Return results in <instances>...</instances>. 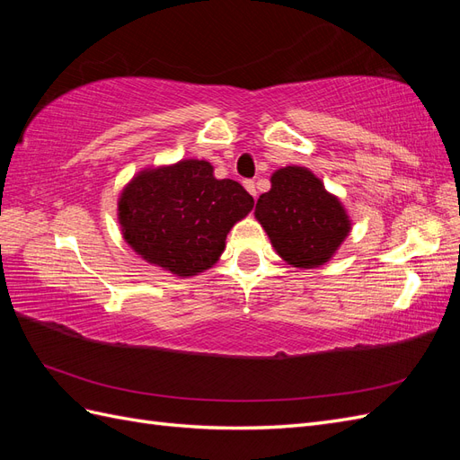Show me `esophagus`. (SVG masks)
<instances>
[{
    "mask_svg": "<svg viewBox=\"0 0 460 460\" xmlns=\"http://www.w3.org/2000/svg\"><path fill=\"white\" fill-rule=\"evenodd\" d=\"M243 186H245V190H247L249 193H252L253 198H257V188H255V182H253V180H245Z\"/></svg>",
    "mask_w": 460,
    "mask_h": 460,
    "instance_id": "1",
    "label": "esophagus"
}]
</instances>
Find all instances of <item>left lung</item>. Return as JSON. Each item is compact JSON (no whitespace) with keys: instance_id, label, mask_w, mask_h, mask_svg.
<instances>
[{"instance_id":"left-lung-1","label":"left lung","mask_w":460,"mask_h":460,"mask_svg":"<svg viewBox=\"0 0 460 460\" xmlns=\"http://www.w3.org/2000/svg\"><path fill=\"white\" fill-rule=\"evenodd\" d=\"M270 191L257 199L255 217L284 261L299 269L324 264L349 234L341 203L303 166L272 174Z\"/></svg>"}]
</instances>
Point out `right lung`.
I'll list each match as a JSON object with an SVG mask.
<instances>
[{"instance_id":"add662e5","label":"right lung","mask_w":460,"mask_h":460,"mask_svg":"<svg viewBox=\"0 0 460 460\" xmlns=\"http://www.w3.org/2000/svg\"><path fill=\"white\" fill-rule=\"evenodd\" d=\"M253 198L234 180H217L205 161L137 174L119 201V220L136 253L178 276L207 270Z\"/></svg>"}]
</instances>
